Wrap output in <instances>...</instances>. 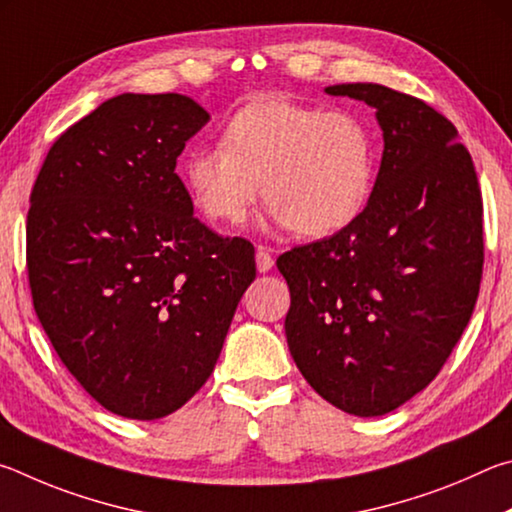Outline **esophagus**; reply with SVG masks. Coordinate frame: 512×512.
Here are the masks:
<instances>
[{
  "label": "esophagus",
  "mask_w": 512,
  "mask_h": 512,
  "mask_svg": "<svg viewBox=\"0 0 512 512\" xmlns=\"http://www.w3.org/2000/svg\"><path fill=\"white\" fill-rule=\"evenodd\" d=\"M256 267H258V272H261V274L272 270L274 258H272V249L270 247H263V245L256 247Z\"/></svg>",
  "instance_id": "34e87169"
}]
</instances>
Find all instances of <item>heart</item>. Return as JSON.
<instances>
[{"label": "heart", "mask_w": 512, "mask_h": 512, "mask_svg": "<svg viewBox=\"0 0 512 512\" xmlns=\"http://www.w3.org/2000/svg\"><path fill=\"white\" fill-rule=\"evenodd\" d=\"M184 182L206 218L238 224L261 195L276 229L324 238L360 218L375 184V146L348 112L263 98L231 116L222 146L195 148Z\"/></svg>", "instance_id": "obj_1"}]
</instances>
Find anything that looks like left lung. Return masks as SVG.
<instances>
[{
  "mask_svg": "<svg viewBox=\"0 0 512 512\" xmlns=\"http://www.w3.org/2000/svg\"><path fill=\"white\" fill-rule=\"evenodd\" d=\"M326 94L371 105L384 150L360 218L276 261L292 294L285 337L321 398L384 416L436 378L472 317L481 191L468 148L434 107L378 83Z\"/></svg>",
  "mask_w": 512,
  "mask_h": 512,
  "instance_id": "obj_1",
  "label": "left lung"
}]
</instances>
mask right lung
<instances>
[{
	"label": "right lung",
	"mask_w": 512,
	"mask_h": 512,
	"mask_svg": "<svg viewBox=\"0 0 512 512\" xmlns=\"http://www.w3.org/2000/svg\"><path fill=\"white\" fill-rule=\"evenodd\" d=\"M209 114L119 94L53 143L31 191L33 308L62 364L116 416L157 420L209 380L254 247L193 215L177 157Z\"/></svg>",
	"instance_id": "right-lung-1"
}]
</instances>
